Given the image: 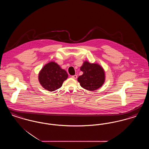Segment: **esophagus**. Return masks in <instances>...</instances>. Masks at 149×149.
I'll return each mask as SVG.
<instances>
[{
  "mask_svg": "<svg viewBox=\"0 0 149 149\" xmlns=\"http://www.w3.org/2000/svg\"><path fill=\"white\" fill-rule=\"evenodd\" d=\"M71 78H73V79H77V78H78V76H77V75H72V76L71 77Z\"/></svg>",
  "mask_w": 149,
  "mask_h": 149,
  "instance_id": "34e87169",
  "label": "esophagus"
}]
</instances>
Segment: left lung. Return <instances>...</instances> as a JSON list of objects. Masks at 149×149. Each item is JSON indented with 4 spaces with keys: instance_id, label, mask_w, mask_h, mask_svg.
I'll return each mask as SVG.
<instances>
[{
    "instance_id": "1",
    "label": "left lung",
    "mask_w": 149,
    "mask_h": 149,
    "mask_svg": "<svg viewBox=\"0 0 149 149\" xmlns=\"http://www.w3.org/2000/svg\"><path fill=\"white\" fill-rule=\"evenodd\" d=\"M80 70L83 72V74L78 77V82L86 90H97L104 84V70L99 64H92L85 61L80 67Z\"/></svg>"
}]
</instances>
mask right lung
Instances as JSON below:
<instances>
[{
  "instance_id": "1",
  "label": "right lung",
  "mask_w": 149,
  "mask_h": 149,
  "mask_svg": "<svg viewBox=\"0 0 149 149\" xmlns=\"http://www.w3.org/2000/svg\"><path fill=\"white\" fill-rule=\"evenodd\" d=\"M68 77L66 71L53 61L46 64L38 74L40 84L50 92L55 91L61 88Z\"/></svg>"
}]
</instances>
